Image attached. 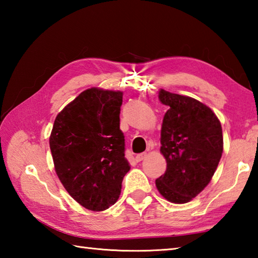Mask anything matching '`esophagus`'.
Listing matches in <instances>:
<instances>
[{
	"label": "esophagus",
	"instance_id": "esophagus-1",
	"mask_svg": "<svg viewBox=\"0 0 258 258\" xmlns=\"http://www.w3.org/2000/svg\"><path fill=\"white\" fill-rule=\"evenodd\" d=\"M146 156H147L146 153H140V154H138V155L135 156V161H136V162H141V161H143Z\"/></svg>",
	"mask_w": 258,
	"mask_h": 258
}]
</instances>
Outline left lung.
Returning <instances> with one entry per match:
<instances>
[{"mask_svg":"<svg viewBox=\"0 0 258 258\" xmlns=\"http://www.w3.org/2000/svg\"><path fill=\"white\" fill-rule=\"evenodd\" d=\"M167 106L161 131V153L166 171L155 183L175 204L187 203L211 182L223 153L222 125L212 109L195 98L158 93Z\"/></svg>","mask_w":258,"mask_h":258,"instance_id":"left-lung-1","label":"left lung"}]
</instances>
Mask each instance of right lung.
<instances>
[{"mask_svg":"<svg viewBox=\"0 0 258 258\" xmlns=\"http://www.w3.org/2000/svg\"><path fill=\"white\" fill-rule=\"evenodd\" d=\"M122 102V92L92 87L54 120L50 149L55 172L68 193L90 211L114 205L130 171L119 130Z\"/></svg>","mask_w":258,"mask_h":258,"instance_id":"right-lung-1","label":"right lung"}]
</instances>
